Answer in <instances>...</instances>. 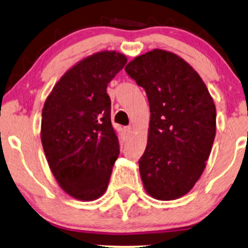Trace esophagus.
Returning a JSON list of instances; mask_svg holds the SVG:
<instances>
[{
  "mask_svg": "<svg viewBox=\"0 0 248 248\" xmlns=\"http://www.w3.org/2000/svg\"><path fill=\"white\" fill-rule=\"evenodd\" d=\"M124 130H126L127 134H132L134 132V127L133 126H127L126 129H124Z\"/></svg>",
  "mask_w": 248,
  "mask_h": 248,
  "instance_id": "1",
  "label": "esophagus"
}]
</instances>
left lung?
Listing matches in <instances>:
<instances>
[{"label":"left lung","mask_w":248,"mask_h":248,"mask_svg":"<svg viewBox=\"0 0 248 248\" xmlns=\"http://www.w3.org/2000/svg\"><path fill=\"white\" fill-rule=\"evenodd\" d=\"M124 71L149 102L148 143L139 161L144 189L154 198L184 196L205 169L216 136V106L198 73L175 53L153 50Z\"/></svg>","instance_id":"1"}]
</instances>
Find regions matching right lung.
<instances>
[{"instance_id":"obj_1","label":"right lung","mask_w":248,"mask_h":248,"mask_svg":"<svg viewBox=\"0 0 248 248\" xmlns=\"http://www.w3.org/2000/svg\"><path fill=\"white\" fill-rule=\"evenodd\" d=\"M126 62L115 51L82 59L57 82L43 108L47 163L62 189L80 201L104 195L120 154L107 86Z\"/></svg>"}]
</instances>
